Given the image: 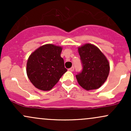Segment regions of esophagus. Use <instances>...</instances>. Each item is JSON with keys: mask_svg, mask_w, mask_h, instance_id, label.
<instances>
[{"mask_svg": "<svg viewBox=\"0 0 131 131\" xmlns=\"http://www.w3.org/2000/svg\"><path fill=\"white\" fill-rule=\"evenodd\" d=\"M74 68L73 67H72L71 68H70L68 69V70L70 71H74Z\"/></svg>", "mask_w": 131, "mask_h": 131, "instance_id": "1", "label": "esophagus"}]
</instances>
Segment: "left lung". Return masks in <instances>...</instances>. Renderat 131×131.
<instances>
[{
	"instance_id": "left-lung-1",
	"label": "left lung",
	"mask_w": 131,
	"mask_h": 131,
	"mask_svg": "<svg viewBox=\"0 0 131 131\" xmlns=\"http://www.w3.org/2000/svg\"><path fill=\"white\" fill-rule=\"evenodd\" d=\"M82 71L76 76L79 84L87 91L97 89L104 84L110 73V63L97 47L85 43L78 47Z\"/></svg>"
}]
</instances>
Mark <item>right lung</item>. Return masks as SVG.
Here are the masks:
<instances>
[{
	"label": "right lung",
	"instance_id": "1",
	"mask_svg": "<svg viewBox=\"0 0 131 131\" xmlns=\"http://www.w3.org/2000/svg\"><path fill=\"white\" fill-rule=\"evenodd\" d=\"M61 51V47L48 43L30 55L26 64L27 76L37 89L50 91L67 71L60 56Z\"/></svg>",
	"mask_w": 131,
	"mask_h": 131
}]
</instances>
